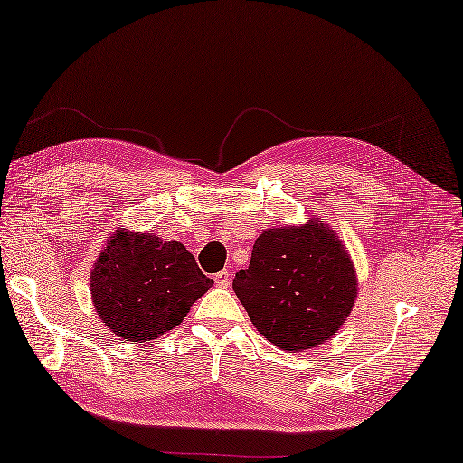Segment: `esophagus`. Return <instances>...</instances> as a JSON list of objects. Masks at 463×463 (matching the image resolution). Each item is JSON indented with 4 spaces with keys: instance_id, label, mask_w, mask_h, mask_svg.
I'll return each mask as SVG.
<instances>
[{
    "instance_id": "obj_1",
    "label": "esophagus",
    "mask_w": 463,
    "mask_h": 463,
    "mask_svg": "<svg viewBox=\"0 0 463 463\" xmlns=\"http://www.w3.org/2000/svg\"><path fill=\"white\" fill-rule=\"evenodd\" d=\"M213 279H214V282H216V287H221V288H229V287H231V274H229V270L216 272Z\"/></svg>"
}]
</instances>
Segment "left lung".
Returning a JSON list of instances; mask_svg holds the SVG:
<instances>
[{
  "label": "left lung",
  "mask_w": 463,
  "mask_h": 463,
  "mask_svg": "<svg viewBox=\"0 0 463 463\" xmlns=\"http://www.w3.org/2000/svg\"><path fill=\"white\" fill-rule=\"evenodd\" d=\"M356 288L348 250L322 221L264 231L249 269L232 280L254 328L297 352L330 340L348 318Z\"/></svg>",
  "instance_id": "8db88e82"
}]
</instances>
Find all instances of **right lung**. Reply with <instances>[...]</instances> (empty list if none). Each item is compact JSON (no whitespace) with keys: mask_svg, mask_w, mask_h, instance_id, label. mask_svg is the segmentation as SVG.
Segmentation results:
<instances>
[{"mask_svg":"<svg viewBox=\"0 0 463 463\" xmlns=\"http://www.w3.org/2000/svg\"><path fill=\"white\" fill-rule=\"evenodd\" d=\"M213 287L181 242L117 231L91 272L95 310L107 328L131 342L163 336Z\"/></svg>","mask_w":463,"mask_h":463,"instance_id":"obj_1","label":"right lung"}]
</instances>
